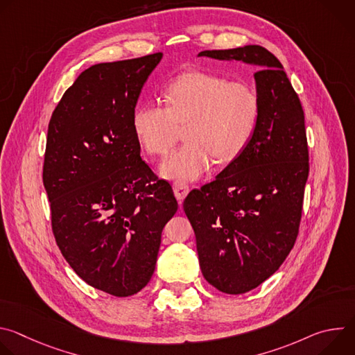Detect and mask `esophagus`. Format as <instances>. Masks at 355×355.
<instances>
[{
	"instance_id": "esophagus-1",
	"label": "esophagus",
	"mask_w": 355,
	"mask_h": 355,
	"mask_svg": "<svg viewBox=\"0 0 355 355\" xmlns=\"http://www.w3.org/2000/svg\"><path fill=\"white\" fill-rule=\"evenodd\" d=\"M173 189H174L175 198H177L180 202H182L184 198H185V196L188 195V192H189L188 184H185V182H182V181H175V182L173 184Z\"/></svg>"
}]
</instances>
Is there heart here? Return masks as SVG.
<instances>
[{
    "label": "heart",
    "mask_w": 355,
    "mask_h": 355,
    "mask_svg": "<svg viewBox=\"0 0 355 355\" xmlns=\"http://www.w3.org/2000/svg\"><path fill=\"white\" fill-rule=\"evenodd\" d=\"M166 105L146 101L132 118L136 137L153 156L167 155L185 125L187 141L163 162L166 178L196 180L218 164L233 162L257 126L260 99L245 83L187 71L168 83Z\"/></svg>",
    "instance_id": "obj_1"
}]
</instances>
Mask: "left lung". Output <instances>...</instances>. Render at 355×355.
Returning <instances> with one entry per match:
<instances>
[{
	"mask_svg": "<svg viewBox=\"0 0 355 355\" xmlns=\"http://www.w3.org/2000/svg\"><path fill=\"white\" fill-rule=\"evenodd\" d=\"M198 56L259 67L254 133L212 182L184 200L202 274L220 292L239 295L270 278L296 241L309 175L305 114L282 64L266 47L204 50Z\"/></svg>",
	"mask_w": 355,
	"mask_h": 355,
	"instance_id": "1",
	"label": "left lung"
}]
</instances>
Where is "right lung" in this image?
Wrapping results in <instances>:
<instances>
[{
  "label": "right lung",
  "mask_w": 355,
  "mask_h": 355,
  "mask_svg": "<svg viewBox=\"0 0 355 355\" xmlns=\"http://www.w3.org/2000/svg\"><path fill=\"white\" fill-rule=\"evenodd\" d=\"M163 53L84 70L49 122L43 185L63 257L88 285L123 297L155 272L178 209L171 185L140 157L133 112Z\"/></svg>",
  "instance_id": "obj_1"
}]
</instances>
